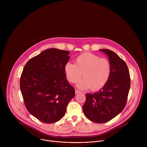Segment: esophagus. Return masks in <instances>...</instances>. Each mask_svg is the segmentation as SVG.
Returning <instances> with one entry per match:
<instances>
[{"mask_svg":"<svg viewBox=\"0 0 147 147\" xmlns=\"http://www.w3.org/2000/svg\"><path fill=\"white\" fill-rule=\"evenodd\" d=\"M75 91H76V94H78V93H80V91H78V90H76Z\"/></svg>","mask_w":147,"mask_h":147,"instance_id":"34e87169","label":"esophagus"}]
</instances>
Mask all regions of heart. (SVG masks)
<instances>
[{
  "mask_svg": "<svg viewBox=\"0 0 147 147\" xmlns=\"http://www.w3.org/2000/svg\"><path fill=\"white\" fill-rule=\"evenodd\" d=\"M68 81L76 83L82 77L84 78L77 84L81 90L96 91L102 88L108 82L111 75V65L106 59L91 53H85L77 56L75 65L67 63L64 67Z\"/></svg>",
  "mask_w": 147,
  "mask_h": 147,
  "instance_id": "heart-1",
  "label": "heart"
}]
</instances>
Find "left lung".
<instances>
[{
	"instance_id": "obj_1",
	"label": "left lung",
	"mask_w": 147,
	"mask_h": 147,
	"mask_svg": "<svg viewBox=\"0 0 147 147\" xmlns=\"http://www.w3.org/2000/svg\"><path fill=\"white\" fill-rule=\"evenodd\" d=\"M99 51L109 58L110 77L99 91L86 94L82 109L91 121L103 123L113 119L124 108L130 88V77L126 63L116 53L109 49Z\"/></svg>"
}]
</instances>
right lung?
I'll return each instance as SVG.
<instances>
[{
    "mask_svg": "<svg viewBox=\"0 0 147 147\" xmlns=\"http://www.w3.org/2000/svg\"><path fill=\"white\" fill-rule=\"evenodd\" d=\"M70 52L48 49L30 59L20 78V90L28 112L39 120L53 123L65 115L74 88L65 73Z\"/></svg>",
    "mask_w": 147,
    "mask_h": 147,
    "instance_id": "right-lung-1",
    "label": "right lung"
}]
</instances>
